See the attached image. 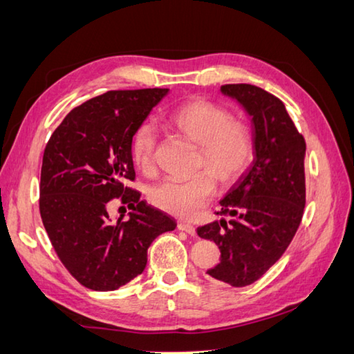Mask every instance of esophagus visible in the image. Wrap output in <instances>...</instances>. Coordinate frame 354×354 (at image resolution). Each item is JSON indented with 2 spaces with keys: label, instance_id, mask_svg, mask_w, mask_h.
I'll return each instance as SVG.
<instances>
[{
  "label": "esophagus",
  "instance_id": "obj_1",
  "mask_svg": "<svg viewBox=\"0 0 354 354\" xmlns=\"http://www.w3.org/2000/svg\"><path fill=\"white\" fill-rule=\"evenodd\" d=\"M178 229H179V230H183V232H187L189 235H195V234H196L195 227L192 226V224H189V223H184V221H179V223H178Z\"/></svg>",
  "mask_w": 354,
  "mask_h": 354
}]
</instances>
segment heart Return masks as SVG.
I'll return each mask as SVG.
<instances>
[{
  "label": "heart",
  "instance_id": "obj_1",
  "mask_svg": "<svg viewBox=\"0 0 354 354\" xmlns=\"http://www.w3.org/2000/svg\"><path fill=\"white\" fill-rule=\"evenodd\" d=\"M170 124L198 145L195 170H204L187 181L164 179L150 189V203L178 218H192L215 195V181L230 187L244 175L254 156L250 128L226 108L207 99L179 105L169 115ZM156 128L145 120L133 133L130 150L134 164L142 170L155 165Z\"/></svg>",
  "mask_w": 354,
  "mask_h": 354
}]
</instances>
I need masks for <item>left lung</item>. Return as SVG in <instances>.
<instances>
[{
	"mask_svg": "<svg viewBox=\"0 0 354 354\" xmlns=\"http://www.w3.org/2000/svg\"><path fill=\"white\" fill-rule=\"evenodd\" d=\"M252 118V165L223 198L216 214L232 220L196 229L221 250L212 279L241 288L259 280L277 261L300 226L306 203L305 138L279 97L249 83L223 85Z\"/></svg>",
	"mask_w": 354,
	"mask_h": 354,
	"instance_id": "obj_1",
	"label": "left lung"
}]
</instances>
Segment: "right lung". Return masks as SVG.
I'll return each mask as SVG.
<instances>
[{"mask_svg":"<svg viewBox=\"0 0 354 354\" xmlns=\"http://www.w3.org/2000/svg\"><path fill=\"white\" fill-rule=\"evenodd\" d=\"M167 88L106 91L75 106L49 138L43 155L40 215L69 274L94 291H114L142 274L158 235L176 227L140 199L131 138ZM128 203L131 220L111 225L107 204Z\"/></svg>","mask_w":354,"mask_h":354,"instance_id":"right-lung-1","label":"right lung"}]
</instances>
